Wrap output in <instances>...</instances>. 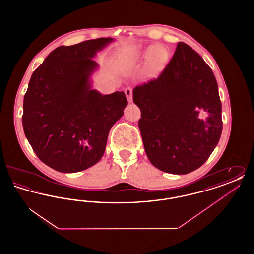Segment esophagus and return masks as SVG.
Here are the masks:
<instances>
[{
	"label": "esophagus",
	"instance_id": "esophagus-1",
	"mask_svg": "<svg viewBox=\"0 0 254 254\" xmlns=\"http://www.w3.org/2000/svg\"><path fill=\"white\" fill-rule=\"evenodd\" d=\"M125 93H126V96H127L128 103H132V89L130 87H127V88H126Z\"/></svg>",
	"mask_w": 254,
	"mask_h": 254
}]
</instances>
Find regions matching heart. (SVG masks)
Returning a JSON list of instances; mask_svg holds the SVG:
<instances>
[{
	"label": "heart",
	"instance_id": "obj_1",
	"mask_svg": "<svg viewBox=\"0 0 254 254\" xmlns=\"http://www.w3.org/2000/svg\"><path fill=\"white\" fill-rule=\"evenodd\" d=\"M169 58L167 49L162 46L139 47L127 50L122 57L120 67L124 73H131L145 66L148 77H155L165 67Z\"/></svg>",
	"mask_w": 254,
	"mask_h": 254
}]
</instances>
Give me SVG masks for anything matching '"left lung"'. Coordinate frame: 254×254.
<instances>
[{"instance_id": "1", "label": "left lung", "mask_w": 254, "mask_h": 254, "mask_svg": "<svg viewBox=\"0 0 254 254\" xmlns=\"http://www.w3.org/2000/svg\"><path fill=\"white\" fill-rule=\"evenodd\" d=\"M133 101L155 168L180 175L205 164L221 137L222 105L215 76L195 50L179 42L157 79L134 87Z\"/></svg>"}]
</instances>
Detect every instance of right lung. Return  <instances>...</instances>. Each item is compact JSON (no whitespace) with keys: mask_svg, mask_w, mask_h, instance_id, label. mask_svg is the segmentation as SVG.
<instances>
[{"mask_svg":"<svg viewBox=\"0 0 254 254\" xmlns=\"http://www.w3.org/2000/svg\"><path fill=\"white\" fill-rule=\"evenodd\" d=\"M113 38L87 40L49 53L33 72L24 98L23 127L38 158L64 173L88 169L103 157L109 130L127 105L123 91L92 89V60Z\"/></svg>","mask_w":254,"mask_h":254,"instance_id":"1","label":"right lung"}]
</instances>
